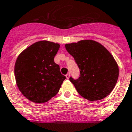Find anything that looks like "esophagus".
Returning <instances> with one entry per match:
<instances>
[{"instance_id": "obj_1", "label": "esophagus", "mask_w": 132, "mask_h": 132, "mask_svg": "<svg viewBox=\"0 0 132 132\" xmlns=\"http://www.w3.org/2000/svg\"><path fill=\"white\" fill-rule=\"evenodd\" d=\"M66 78H67V79H69V77H70V74H69V73H68L66 74Z\"/></svg>"}]
</instances>
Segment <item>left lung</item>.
<instances>
[{"label": "left lung", "mask_w": 132, "mask_h": 132, "mask_svg": "<svg viewBox=\"0 0 132 132\" xmlns=\"http://www.w3.org/2000/svg\"><path fill=\"white\" fill-rule=\"evenodd\" d=\"M79 69L78 79L69 80L78 93L90 101L107 96L115 88L119 67L111 54L98 42L90 40L65 44Z\"/></svg>", "instance_id": "1"}]
</instances>
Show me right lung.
<instances>
[{
  "mask_svg": "<svg viewBox=\"0 0 132 132\" xmlns=\"http://www.w3.org/2000/svg\"><path fill=\"white\" fill-rule=\"evenodd\" d=\"M60 45L39 41L24 50L17 57L15 77L20 92L29 101L44 103L59 91L66 78L54 61Z\"/></svg>",
  "mask_w": 132,
  "mask_h": 132,
  "instance_id": "add662e5",
  "label": "right lung"
}]
</instances>
